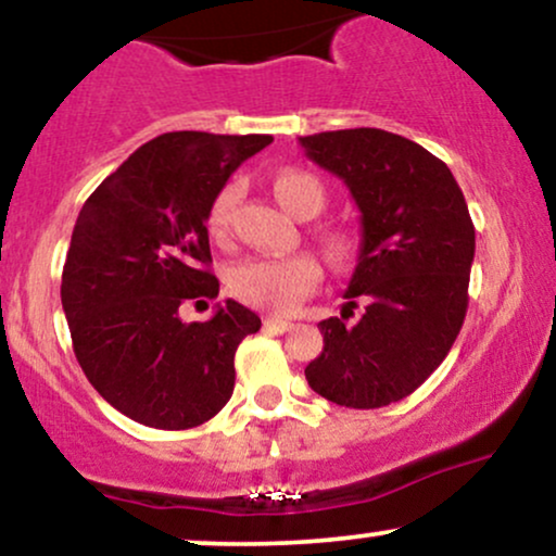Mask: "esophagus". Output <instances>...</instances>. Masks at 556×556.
I'll list each match as a JSON object with an SVG mask.
<instances>
[{
	"instance_id": "1",
	"label": "esophagus",
	"mask_w": 556,
	"mask_h": 556,
	"mask_svg": "<svg viewBox=\"0 0 556 556\" xmlns=\"http://www.w3.org/2000/svg\"><path fill=\"white\" fill-rule=\"evenodd\" d=\"M264 329L287 331V329H292V321H287V318H277V316H266L264 318Z\"/></svg>"
}]
</instances>
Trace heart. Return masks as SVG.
Masks as SVG:
<instances>
[{"label":"heart","instance_id":"heart-1","mask_svg":"<svg viewBox=\"0 0 556 556\" xmlns=\"http://www.w3.org/2000/svg\"><path fill=\"white\" fill-rule=\"evenodd\" d=\"M238 185H225L214 195L212 206H208L206 225L216 238L227 232L232 208L238 203ZM274 195L279 198L287 212L300 216V219L316 216L324 208V201H327L324 185L308 172L298 169H287L282 175H277ZM327 251L331 258L342 264L353 253V238L348 232H331L327 238ZM227 285L235 298L253 305V308L269 311V314H287V311L295 308L300 300L316 292V287L321 285V266L308 253H298V256L287 258L253 256L229 269Z\"/></svg>","mask_w":556,"mask_h":556}]
</instances>
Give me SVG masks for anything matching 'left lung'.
I'll use <instances>...</instances> for the list:
<instances>
[{
  "instance_id": "obj_1",
  "label": "left lung",
  "mask_w": 556,
  "mask_h": 556,
  "mask_svg": "<svg viewBox=\"0 0 556 556\" xmlns=\"http://www.w3.org/2000/svg\"><path fill=\"white\" fill-rule=\"evenodd\" d=\"M300 143L342 177L363 227L344 314L318 324L324 350L305 379L337 405H392L437 371L460 334L476 253L468 203L442 159L394 132L355 127ZM358 299L367 308L348 323Z\"/></svg>"
}]
</instances>
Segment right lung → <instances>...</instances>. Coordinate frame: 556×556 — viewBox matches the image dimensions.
I'll return each mask as SVG.
<instances>
[{
  "instance_id": "1",
  "label": "right lung",
  "mask_w": 556,
  "mask_h": 556,
  "mask_svg": "<svg viewBox=\"0 0 556 556\" xmlns=\"http://www.w3.org/2000/svg\"><path fill=\"white\" fill-rule=\"evenodd\" d=\"M271 140L164 132L83 203L62 269V308L83 374L123 416L182 431L232 397L235 350L261 318L235 300L208 321L185 324L180 308L219 295L208 269V206Z\"/></svg>"
}]
</instances>
